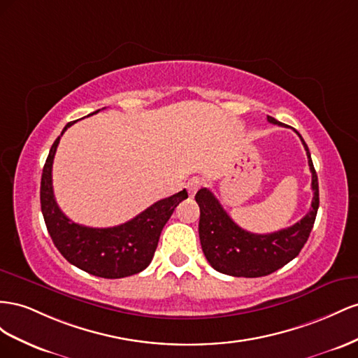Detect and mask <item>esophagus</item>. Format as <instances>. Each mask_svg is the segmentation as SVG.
Segmentation results:
<instances>
[{
	"label": "esophagus",
	"instance_id": "esophagus-1",
	"mask_svg": "<svg viewBox=\"0 0 358 358\" xmlns=\"http://www.w3.org/2000/svg\"><path fill=\"white\" fill-rule=\"evenodd\" d=\"M201 186H202V180H201V178H198V177L190 178V180L187 181V185H186V189H187V192H189V195H190V196L195 195V193L198 192V189H199Z\"/></svg>",
	"mask_w": 358,
	"mask_h": 358
}]
</instances>
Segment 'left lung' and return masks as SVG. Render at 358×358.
Masks as SVG:
<instances>
[{
	"label": "left lung",
	"instance_id": "8db88e82",
	"mask_svg": "<svg viewBox=\"0 0 358 358\" xmlns=\"http://www.w3.org/2000/svg\"><path fill=\"white\" fill-rule=\"evenodd\" d=\"M267 120L283 126L270 115ZM295 134L300 136L308 155L313 198L309 213L292 227L271 234L249 232L228 216L208 189L198 190L195 199L201 211L199 240L202 252L214 270L234 278H261L292 261L308 241L320 207V189L309 148L297 130Z\"/></svg>",
	"mask_w": 358,
	"mask_h": 358
}]
</instances>
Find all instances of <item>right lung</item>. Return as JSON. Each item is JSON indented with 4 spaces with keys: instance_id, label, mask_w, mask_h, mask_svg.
Wrapping results in <instances>:
<instances>
[{
    "instance_id": "add662e5",
    "label": "right lung",
    "mask_w": 358,
    "mask_h": 358,
    "mask_svg": "<svg viewBox=\"0 0 358 358\" xmlns=\"http://www.w3.org/2000/svg\"><path fill=\"white\" fill-rule=\"evenodd\" d=\"M73 122H69L61 136ZM61 136L50 147L40 185L43 219L55 248L70 264L97 278L120 279L145 270L155 257L163 227L178 203L187 198L186 189L155 202L118 227L90 228L71 222L59 210L52 189V163Z\"/></svg>"
}]
</instances>
